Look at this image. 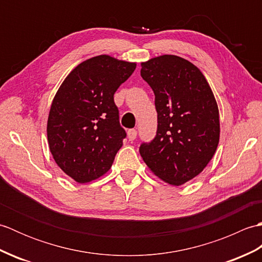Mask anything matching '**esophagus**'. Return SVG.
<instances>
[{
    "mask_svg": "<svg viewBox=\"0 0 262 262\" xmlns=\"http://www.w3.org/2000/svg\"><path fill=\"white\" fill-rule=\"evenodd\" d=\"M127 136H128V140H129V141H134L136 136H137V132L135 129H129L127 132Z\"/></svg>",
    "mask_w": 262,
    "mask_h": 262,
    "instance_id": "obj_1",
    "label": "esophagus"
}]
</instances>
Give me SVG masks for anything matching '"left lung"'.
I'll use <instances>...</instances> for the list:
<instances>
[{
	"instance_id": "1",
	"label": "left lung",
	"mask_w": 262,
	"mask_h": 262,
	"mask_svg": "<svg viewBox=\"0 0 262 262\" xmlns=\"http://www.w3.org/2000/svg\"><path fill=\"white\" fill-rule=\"evenodd\" d=\"M141 75L155 96L158 132L143 143L141 157L161 180L181 186L202 172L220 142L214 93L197 66L176 55L141 63Z\"/></svg>"
}]
</instances>
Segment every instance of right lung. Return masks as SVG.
I'll return each mask as SVG.
<instances>
[{
  "label": "right lung",
  "instance_id": "obj_1",
  "mask_svg": "<svg viewBox=\"0 0 262 262\" xmlns=\"http://www.w3.org/2000/svg\"><path fill=\"white\" fill-rule=\"evenodd\" d=\"M135 69L136 63L99 55L72 70L55 94L48 145L56 164L76 182L97 180L113 165L126 137L114 94Z\"/></svg>",
  "mask_w": 262,
  "mask_h": 262
}]
</instances>
